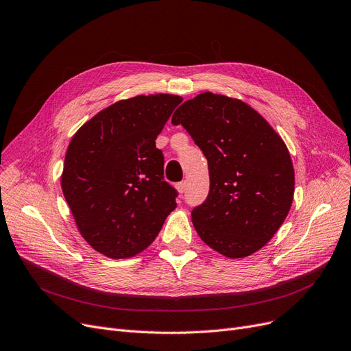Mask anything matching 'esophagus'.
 Masks as SVG:
<instances>
[{"mask_svg": "<svg viewBox=\"0 0 351 351\" xmlns=\"http://www.w3.org/2000/svg\"><path fill=\"white\" fill-rule=\"evenodd\" d=\"M177 190H178L180 193H184V191L187 190V183H186V181H181V183H178V184H177Z\"/></svg>", "mask_w": 351, "mask_h": 351, "instance_id": "obj_1", "label": "esophagus"}]
</instances>
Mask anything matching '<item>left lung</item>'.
<instances>
[{
    "label": "left lung",
    "instance_id": "left-lung-1",
    "mask_svg": "<svg viewBox=\"0 0 351 351\" xmlns=\"http://www.w3.org/2000/svg\"><path fill=\"white\" fill-rule=\"evenodd\" d=\"M208 164L210 190L191 219L202 241L228 258L252 255L272 239L293 199L288 148L271 125L242 101L210 92L173 115Z\"/></svg>",
    "mask_w": 351,
    "mask_h": 351
}]
</instances>
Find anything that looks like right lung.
Masks as SVG:
<instances>
[{
  "label": "right lung",
  "mask_w": 351,
  "mask_h": 351,
  "mask_svg": "<svg viewBox=\"0 0 351 351\" xmlns=\"http://www.w3.org/2000/svg\"><path fill=\"white\" fill-rule=\"evenodd\" d=\"M181 97L135 96L101 110L69 144L62 190L79 232L105 256L131 258L148 247L176 208L156 147Z\"/></svg>",
  "instance_id": "right-lung-1"
}]
</instances>
